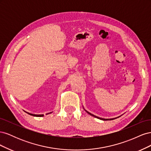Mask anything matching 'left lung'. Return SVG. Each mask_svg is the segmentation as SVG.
I'll list each match as a JSON object with an SVG mask.
<instances>
[{
  "label": "left lung",
  "mask_w": 151,
  "mask_h": 151,
  "mask_svg": "<svg viewBox=\"0 0 151 151\" xmlns=\"http://www.w3.org/2000/svg\"><path fill=\"white\" fill-rule=\"evenodd\" d=\"M85 111L88 113V114H89L90 115H91V116H94V117H95V118H98V119H100V120H113V119H116V118H119L120 116H119L118 117H116V118H110V119H105V118H99V117H98V116H95V115H93V114H91V113H89V112H88V111H86V109H85Z\"/></svg>",
  "instance_id": "8db88e82"
}]
</instances>
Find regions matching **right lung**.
I'll return each mask as SVG.
<instances>
[{"label": "right lung", "mask_w": 151, "mask_h": 151, "mask_svg": "<svg viewBox=\"0 0 151 151\" xmlns=\"http://www.w3.org/2000/svg\"><path fill=\"white\" fill-rule=\"evenodd\" d=\"M26 113H28V114H29V115H32V116H40L41 117V116H44L43 115H35V114H31V113H28V112H26ZM47 114H49V113H47Z\"/></svg>", "instance_id": "obj_1"}]
</instances>
